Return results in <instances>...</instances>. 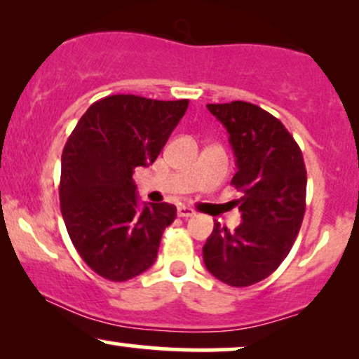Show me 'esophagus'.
Listing matches in <instances>:
<instances>
[{
	"label": "esophagus",
	"mask_w": 359,
	"mask_h": 359,
	"mask_svg": "<svg viewBox=\"0 0 359 359\" xmlns=\"http://www.w3.org/2000/svg\"><path fill=\"white\" fill-rule=\"evenodd\" d=\"M177 214H179L180 217H192L196 216V211L191 208H187V205H179V208H177Z\"/></svg>",
	"instance_id": "1"
}]
</instances>
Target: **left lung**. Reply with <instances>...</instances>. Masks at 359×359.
Returning a JSON list of instances; mask_svg holds the SVG:
<instances>
[{"mask_svg": "<svg viewBox=\"0 0 359 359\" xmlns=\"http://www.w3.org/2000/svg\"><path fill=\"white\" fill-rule=\"evenodd\" d=\"M208 109L229 133L243 222L234 231L214 222L204 263L221 282L250 287L273 273L294 246L306 212V163L297 142L269 111L245 101Z\"/></svg>", "mask_w": 359, "mask_h": 359, "instance_id": "8db88e82", "label": "left lung"}]
</instances>
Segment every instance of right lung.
<instances>
[{
	"label": "right lung",
	"mask_w": 359,
	"mask_h": 359,
	"mask_svg": "<svg viewBox=\"0 0 359 359\" xmlns=\"http://www.w3.org/2000/svg\"><path fill=\"white\" fill-rule=\"evenodd\" d=\"M189 101L133 94L102 97L82 114L62 151L60 211L77 253L111 282H126L154 265L174 222L172 204L138 208L133 172L154 163Z\"/></svg>",
	"instance_id": "obj_1"
}]
</instances>
